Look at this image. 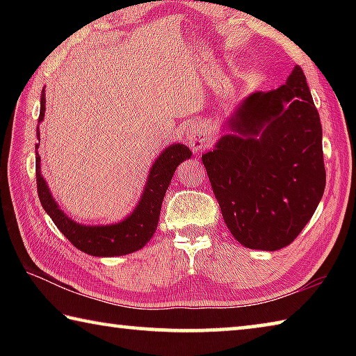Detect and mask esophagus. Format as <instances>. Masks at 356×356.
Returning <instances> with one entry per match:
<instances>
[{
	"label": "esophagus",
	"instance_id": "1",
	"mask_svg": "<svg viewBox=\"0 0 356 356\" xmlns=\"http://www.w3.org/2000/svg\"><path fill=\"white\" fill-rule=\"evenodd\" d=\"M186 143L190 144L193 152H200V150L206 149L210 144V138L207 131L201 127H190L185 131Z\"/></svg>",
	"mask_w": 356,
	"mask_h": 356
}]
</instances>
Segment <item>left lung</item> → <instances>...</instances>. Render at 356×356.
Here are the masks:
<instances>
[{
    "label": "left lung",
    "instance_id": "obj_1",
    "mask_svg": "<svg viewBox=\"0 0 356 356\" xmlns=\"http://www.w3.org/2000/svg\"><path fill=\"white\" fill-rule=\"evenodd\" d=\"M202 155L222 218L240 245L276 251L297 238L325 190L322 125L306 76L240 102Z\"/></svg>",
    "mask_w": 356,
    "mask_h": 356
}]
</instances>
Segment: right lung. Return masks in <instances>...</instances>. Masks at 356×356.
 I'll return each mask as SVG.
<instances>
[{"label": "right lung", "instance_id": "add662e5", "mask_svg": "<svg viewBox=\"0 0 356 356\" xmlns=\"http://www.w3.org/2000/svg\"><path fill=\"white\" fill-rule=\"evenodd\" d=\"M45 116V88L40 94L39 124ZM38 140L40 141V130L38 125ZM39 144H35V177H38V193L42 207L50 215L56 227L67 237L78 250L95 257L125 256L146 246L152 238L159 226L161 202L165 193L171 184L176 168L182 161L188 160L191 150L185 144H171L156 156L150 166L144 190L138 204L131 212L118 222L111 225H81L72 220L59 207L53 197L47 180L40 172Z\"/></svg>", "mask_w": 356, "mask_h": 356}]
</instances>
